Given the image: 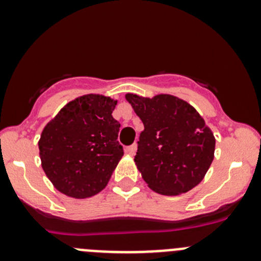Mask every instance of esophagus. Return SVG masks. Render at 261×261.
<instances>
[{"mask_svg":"<svg viewBox=\"0 0 261 261\" xmlns=\"http://www.w3.org/2000/svg\"><path fill=\"white\" fill-rule=\"evenodd\" d=\"M125 151L127 152L128 155H131V156H133V155H135V152H136V145H135V144H134V145L127 146L125 149Z\"/></svg>","mask_w":261,"mask_h":261,"instance_id":"esophagus-1","label":"esophagus"}]
</instances>
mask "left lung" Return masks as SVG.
<instances>
[{
  "label": "left lung",
  "instance_id": "8db88e82",
  "mask_svg": "<svg viewBox=\"0 0 261 261\" xmlns=\"http://www.w3.org/2000/svg\"><path fill=\"white\" fill-rule=\"evenodd\" d=\"M126 99L144 123L135 163L147 186L167 196L194 188L211 165L216 143L201 115L169 94L127 93Z\"/></svg>",
  "mask_w": 261,
  "mask_h": 261
}]
</instances>
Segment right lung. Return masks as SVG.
<instances>
[{"mask_svg": "<svg viewBox=\"0 0 261 261\" xmlns=\"http://www.w3.org/2000/svg\"><path fill=\"white\" fill-rule=\"evenodd\" d=\"M117 101L86 94L63 107L44 127L39 141L43 169L55 188L73 198L101 192L123 155Z\"/></svg>", "mask_w": 261, "mask_h": 261, "instance_id": "obj_1", "label": "right lung"}]
</instances>
